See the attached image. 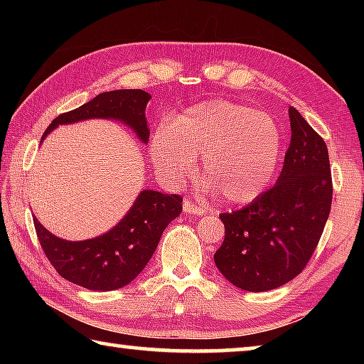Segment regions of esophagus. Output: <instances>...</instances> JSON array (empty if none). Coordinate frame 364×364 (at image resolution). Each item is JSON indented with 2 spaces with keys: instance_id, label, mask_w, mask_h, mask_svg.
<instances>
[{
  "instance_id": "obj_1",
  "label": "esophagus",
  "mask_w": 364,
  "mask_h": 364,
  "mask_svg": "<svg viewBox=\"0 0 364 364\" xmlns=\"http://www.w3.org/2000/svg\"><path fill=\"white\" fill-rule=\"evenodd\" d=\"M183 210L189 213V215H204L205 213V208L194 204V202L191 200H184L183 202Z\"/></svg>"
}]
</instances>
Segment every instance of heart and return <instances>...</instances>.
Returning <instances> with one entry per match:
<instances>
[{
    "label": "heart",
    "mask_w": 364,
    "mask_h": 364,
    "mask_svg": "<svg viewBox=\"0 0 364 364\" xmlns=\"http://www.w3.org/2000/svg\"><path fill=\"white\" fill-rule=\"evenodd\" d=\"M281 151L273 117L221 100L189 107L168 128H159L151 143L154 165L165 180L183 183L202 156V175L221 199L241 205L267 191Z\"/></svg>",
    "instance_id": "b5f03b06"
}]
</instances>
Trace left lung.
Listing matches in <instances>:
<instances>
[{"mask_svg":"<svg viewBox=\"0 0 364 364\" xmlns=\"http://www.w3.org/2000/svg\"><path fill=\"white\" fill-rule=\"evenodd\" d=\"M289 119L291 144L274 186L241 210L220 215L225 241L215 264L242 291H271L299 276L331 212L328 147L297 109L289 107Z\"/></svg>","mask_w":364,"mask_h":364,"instance_id":"1","label":"left lung"}]
</instances>
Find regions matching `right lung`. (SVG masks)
Here are the masks:
<instances>
[{"label":"right lung","instance_id":"add662e5","mask_svg":"<svg viewBox=\"0 0 364 364\" xmlns=\"http://www.w3.org/2000/svg\"><path fill=\"white\" fill-rule=\"evenodd\" d=\"M149 100L151 95L143 90L101 93L78 109L56 117L41 139L59 125L88 119H112L130 127L146 144L149 128L144 110ZM181 196L144 189L112 230L86 241H65L54 236L36 218L33 225L43 252L64 279L90 291L106 292L130 284L144 269L164 230L181 213Z\"/></svg>","mask_w":364,"mask_h":364}]
</instances>
